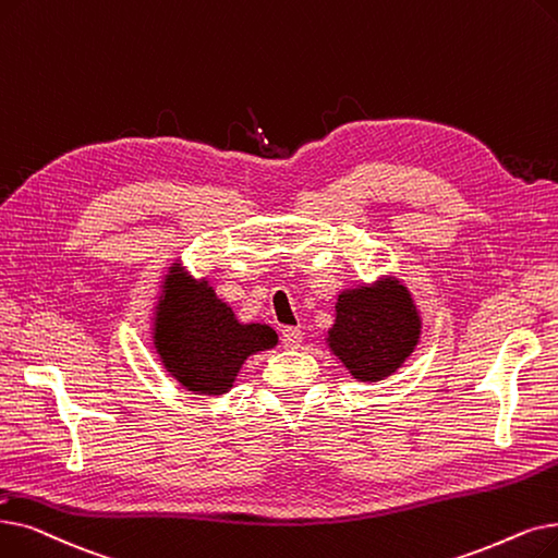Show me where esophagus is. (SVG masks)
Listing matches in <instances>:
<instances>
[{"mask_svg": "<svg viewBox=\"0 0 558 558\" xmlns=\"http://www.w3.org/2000/svg\"><path fill=\"white\" fill-rule=\"evenodd\" d=\"M280 339H282L284 349H299L303 342V332L299 328H284Z\"/></svg>", "mask_w": 558, "mask_h": 558, "instance_id": "34e87169", "label": "esophagus"}]
</instances>
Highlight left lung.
Returning a JSON list of instances; mask_svg holds the SVG:
<instances>
[{
  "instance_id": "obj_1",
  "label": "left lung",
  "mask_w": 558,
  "mask_h": 558,
  "mask_svg": "<svg viewBox=\"0 0 558 558\" xmlns=\"http://www.w3.org/2000/svg\"><path fill=\"white\" fill-rule=\"evenodd\" d=\"M420 335L422 317L408 287L385 276L337 296L326 342L355 380L376 383L392 376L413 355Z\"/></svg>"
}]
</instances>
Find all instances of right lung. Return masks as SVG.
Listing matches in <instances>:
<instances>
[{"label": "right lung", "instance_id": "1", "mask_svg": "<svg viewBox=\"0 0 558 558\" xmlns=\"http://www.w3.org/2000/svg\"><path fill=\"white\" fill-rule=\"evenodd\" d=\"M153 342L163 369L186 392L221 397L244 367V362L278 344L266 324H239L214 287L193 280L180 262L168 266L155 307Z\"/></svg>", "mask_w": 558, "mask_h": 558}]
</instances>
